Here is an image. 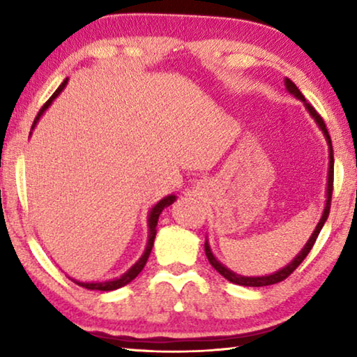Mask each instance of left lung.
Returning a JSON list of instances; mask_svg holds the SVG:
<instances>
[{
  "mask_svg": "<svg viewBox=\"0 0 357 357\" xmlns=\"http://www.w3.org/2000/svg\"><path fill=\"white\" fill-rule=\"evenodd\" d=\"M285 86H287V91L289 94H293L294 98H298L299 100H302L305 104V108L309 110V113L312 114V118L317 121L318 128L323 130V134L326 137V142H328V146H329V173H328V189H326V206H324V211H323V215L321 219H319L318 225L315 228V231L312 233L310 239L307 241V244L304 245V249H302L298 255H296V258L293 259L291 263H289L288 266H285V268H282L280 271H277V273L271 274V275H263V277H244V275H238L234 274L233 271H229L228 268H225L219 259H217L213 252H211V247H209V243L206 241L204 243V252H206V257L209 259V263L213 268L219 273L220 275L225 277L227 280H229L231 283H236V285H243V287H268V285H274V283H279L282 280H285L289 274H293V271L298 268V266L304 261V258L309 255V252L312 250L313 244H315V241L318 238L319 231H321V228L324 225V222L328 220V215H329V209H331V200H332V189H334V151H332V142H331V137H329V132L328 129H326V124L323 118L319 116V114L317 113L315 108H313L312 105H309L305 102V98L302 96V93L298 89V86L289 80V78H285Z\"/></svg>",
  "mask_w": 357,
  "mask_h": 357,
  "instance_id": "obj_1",
  "label": "left lung"
}]
</instances>
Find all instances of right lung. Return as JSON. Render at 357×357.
<instances>
[{
    "instance_id": "1",
    "label": "right lung",
    "mask_w": 357,
    "mask_h": 357,
    "mask_svg": "<svg viewBox=\"0 0 357 357\" xmlns=\"http://www.w3.org/2000/svg\"><path fill=\"white\" fill-rule=\"evenodd\" d=\"M68 80L69 78H66V80L59 84V88L56 89L55 93L52 94V98L48 99L45 104H44V107L40 108L39 110V113H38V116H36V119H34V123H33V126H31V130L36 128V124H38V121H39V118L42 116V114H44V112L47 110L48 107H50V104L53 100L56 99V96L63 91V89L66 88V84H68ZM176 200V197L174 195H168V197H165V198H162V200L155 204V206L149 211V215H148V227H149V236H148V244H146V249H144V252H143V255H142V258L138 259V261L132 266V268L128 271V273L126 274H123L119 277V279H113V280H105V282H78V280H74L77 285H80V287H83V288H86V289H99V291H113V289H118V288H121V287H124V285H128L129 282H132L135 279V277L142 273V269L144 268V264H146V261H148V258H149V253H151V250H153V245H154V238H155V233H157V229H155V227H157V220H159V215H160V213L162 211H164V208H167V206H170V204Z\"/></svg>"
}]
</instances>
